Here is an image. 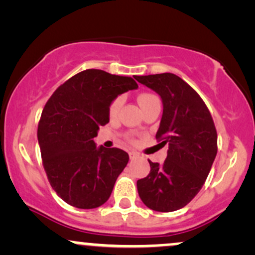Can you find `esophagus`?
<instances>
[{
	"mask_svg": "<svg viewBox=\"0 0 255 255\" xmlns=\"http://www.w3.org/2000/svg\"><path fill=\"white\" fill-rule=\"evenodd\" d=\"M137 157H139V154H137L136 152H133V151L129 152V158H130L131 160H133V159H136Z\"/></svg>",
	"mask_w": 255,
	"mask_h": 255,
	"instance_id": "esophagus-1",
	"label": "esophagus"
}]
</instances>
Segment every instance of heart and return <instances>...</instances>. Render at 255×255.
<instances>
[{
  "label": "heart",
  "mask_w": 255,
  "mask_h": 255,
  "mask_svg": "<svg viewBox=\"0 0 255 255\" xmlns=\"http://www.w3.org/2000/svg\"><path fill=\"white\" fill-rule=\"evenodd\" d=\"M136 99H137V103H139L140 108H141L142 111L147 109V108H150L151 105H153L154 103H159V101H158V98L156 97V96H153L152 93H147V92L140 93V95L137 96ZM121 105H122L121 97L115 98L113 102H111L109 105V118L111 120L118 118L119 111H120V109H121Z\"/></svg>",
  "instance_id": "b5f03b06"
}]
</instances>
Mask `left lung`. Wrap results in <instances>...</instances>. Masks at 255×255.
Returning <instances> with one entry per match:
<instances>
[{
  "mask_svg": "<svg viewBox=\"0 0 255 255\" xmlns=\"http://www.w3.org/2000/svg\"><path fill=\"white\" fill-rule=\"evenodd\" d=\"M135 79L162 98L163 115L156 139L169 146L162 165L148 160L150 174L137 180V193L153 211H176L206 181L217 154V130L206 104L180 77L162 73Z\"/></svg>",
  "mask_w": 255,
  "mask_h": 255,
  "instance_id": "obj_1",
  "label": "left lung"
}]
</instances>
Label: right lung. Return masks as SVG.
<instances>
[{"label": "right lung", "instance_id": "obj_1", "mask_svg": "<svg viewBox=\"0 0 255 255\" xmlns=\"http://www.w3.org/2000/svg\"><path fill=\"white\" fill-rule=\"evenodd\" d=\"M137 89L133 78L86 69L61 85L38 124L43 166L57 195L78 209H96L110 197L127 165V152L97 147L93 137L109 122V105Z\"/></svg>", "mask_w": 255, "mask_h": 255}]
</instances>
